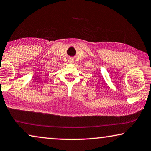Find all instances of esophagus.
<instances>
[{"label":"esophagus","instance_id":"esophagus-1","mask_svg":"<svg viewBox=\"0 0 151 151\" xmlns=\"http://www.w3.org/2000/svg\"><path fill=\"white\" fill-rule=\"evenodd\" d=\"M73 61H74V60H73V59H72V58H70V59H69V60H68L69 63H73Z\"/></svg>","mask_w":151,"mask_h":151}]
</instances>
